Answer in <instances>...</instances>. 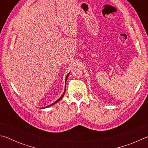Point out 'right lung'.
I'll return each mask as SVG.
<instances>
[{
  "instance_id": "right-lung-1",
  "label": "right lung",
  "mask_w": 148,
  "mask_h": 148,
  "mask_svg": "<svg viewBox=\"0 0 148 148\" xmlns=\"http://www.w3.org/2000/svg\"><path fill=\"white\" fill-rule=\"evenodd\" d=\"M69 74H67V76H66V79H67V78H68V77H69ZM64 93H65V90H64V92H63V94H62V96L61 97H60V98L58 99V100H57V101H56V102H53V104H50V105H49V106H46V108H47V107H49V106H52V105H54L55 104H56L57 103V102H58L59 101H60V100H61L62 98V97H63V96H64Z\"/></svg>"
}]
</instances>
